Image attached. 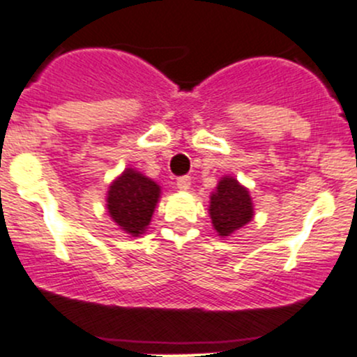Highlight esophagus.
Masks as SVG:
<instances>
[{"label":"esophagus","mask_w":357,"mask_h":357,"mask_svg":"<svg viewBox=\"0 0 357 357\" xmlns=\"http://www.w3.org/2000/svg\"><path fill=\"white\" fill-rule=\"evenodd\" d=\"M178 188L181 190V192H188L190 186H192V178L190 176H181V178H178Z\"/></svg>","instance_id":"obj_1"}]
</instances>
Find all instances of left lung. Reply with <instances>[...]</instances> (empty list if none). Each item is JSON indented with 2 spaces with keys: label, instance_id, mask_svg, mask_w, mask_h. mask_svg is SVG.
Here are the masks:
<instances>
[{
  "label": "left lung",
  "instance_id": "left-lung-1",
  "mask_svg": "<svg viewBox=\"0 0 357 357\" xmlns=\"http://www.w3.org/2000/svg\"><path fill=\"white\" fill-rule=\"evenodd\" d=\"M208 214L214 229L221 238H228L254 218L250 193L231 176H225L212 192Z\"/></svg>",
  "mask_w": 357,
  "mask_h": 357
}]
</instances>
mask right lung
<instances>
[{"instance_id":"1","label":"right lung","mask_w":357,"mask_h":357,"mask_svg":"<svg viewBox=\"0 0 357 357\" xmlns=\"http://www.w3.org/2000/svg\"><path fill=\"white\" fill-rule=\"evenodd\" d=\"M160 199V186L142 172L128 167L107 192V211L115 225L131 236L146 231Z\"/></svg>"}]
</instances>
